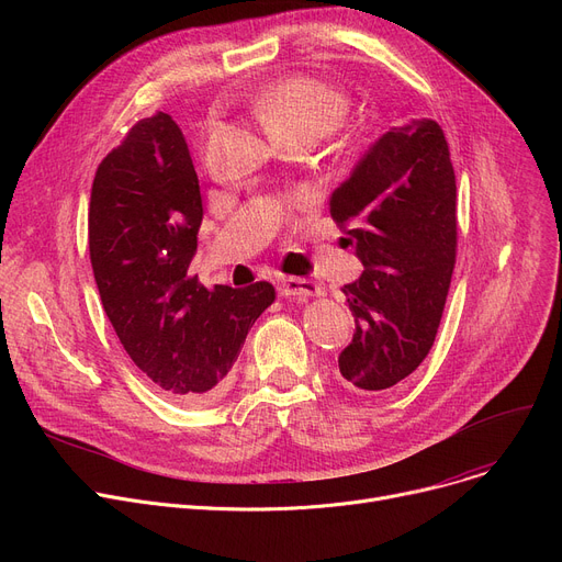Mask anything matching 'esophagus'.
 Masks as SVG:
<instances>
[{
    "label": "esophagus",
    "instance_id": "obj_1",
    "mask_svg": "<svg viewBox=\"0 0 562 562\" xmlns=\"http://www.w3.org/2000/svg\"><path fill=\"white\" fill-rule=\"evenodd\" d=\"M278 293L284 299H310V296H321L323 289L305 278H282L278 280Z\"/></svg>",
    "mask_w": 562,
    "mask_h": 562
}]
</instances>
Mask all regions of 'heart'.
<instances>
[{"label": "heart", "instance_id": "1", "mask_svg": "<svg viewBox=\"0 0 562 562\" xmlns=\"http://www.w3.org/2000/svg\"><path fill=\"white\" fill-rule=\"evenodd\" d=\"M250 109L276 143L303 147L337 132L350 111V100L328 81L293 75L263 86L252 95Z\"/></svg>", "mask_w": 562, "mask_h": 562}]
</instances>
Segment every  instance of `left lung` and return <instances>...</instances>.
Segmentation results:
<instances>
[{
    "label": "left lung",
    "instance_id": "8db88e82",
    "mask_svg": "<svg viewBox=\"0 0 562 562\" xmlns=\"http://www.w3.org/2000/svg\"><path fill=\"white\" fill-rule=\"evenodd\" d=\"M330 214L364 266L344 286L356 335L339 380L378 394L426 360L456 269V172L441 127L424 117L382 134L333 191Z\"/></svg>",
    "mask_w": 562,
    "mask_h": 562
}]
</instances>
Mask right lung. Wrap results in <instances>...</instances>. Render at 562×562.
Listing matches in <instances>:
<instances>
[{"mask_svg":"<svg viewBox=\"0 0 562 562\" xmlns=\"http://www.w3.org/2000/svg\"><path fill=\"white\" fill-rule=\"evenodd\" d=\"M202 198L182 130L157 111L98 166L88 248L102 307L132 362L172 401L204 405L229 385L271 282L206 289L189 263Z\"/></svg>","mask_w":562,"mask_h":562,"instance_id":"right-lung-1","label":"right lung"}]
</instances>
